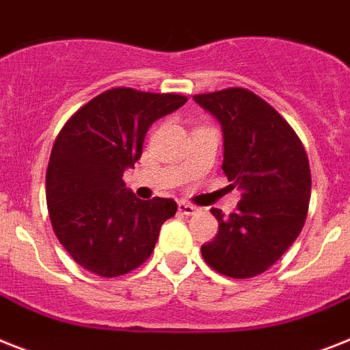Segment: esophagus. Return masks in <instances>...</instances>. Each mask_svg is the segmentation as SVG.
Wrapping results in <instances>:
<instances>
[{
    "mask_svg": "<svg viewBox=\"0 0 350 350\" xmlns=\"http://www.w3.org/2000/svg\"><path fill=\"white\" fill-rule=\"evenodd\" d=\"M178 211H180L182 215L193 216L198 209L195 206H191V204H187V202H178Z\"/></svg>",
    "mask_w": 350,
    "mask_h": 350,
    "instance_id": "1",
    "label": "esophagus"
}]
</instances>
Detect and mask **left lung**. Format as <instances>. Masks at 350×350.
<instances>
[{"label":"left lung","mask_w":350,"mask_h":350,"mask_svg":"<svg viewBox=\"0 0 350 350\" xmlns=\"http://www.w3.org/2000/svg\"><path fill=\"white\" fill-rule=\"evenodd\" d=\"M220 121L229 187H238L236 213L211 209L218 234L202 245L211 268L232 279L267 272L304 227L311 196L310 161L290 123L252 91L241 88L195 94Z\"/></svg>","instance_id":"8db88e82"}]
</instances>
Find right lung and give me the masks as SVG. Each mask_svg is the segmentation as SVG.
<instances>
[{
    "label": "right lung",
    "mask_w": 350,
    "mask_h": 350,
    "mask_svg": "<svg viewBox=\"0 0 350 350\" xmlns=\"http://www.w3.org/2000/svg\"><path fill=\"white\" fill-rule=\"evenodd\" d=\"M186 102L173 92L109 89L80 107L57 135L46 170L51 227L89 272L118 277L143 265L161 225L177 213L172 198L139 200L123 173L141 159L150 125Z\"/></svg>",
    "instance_id": "1"
}]
</instances>
